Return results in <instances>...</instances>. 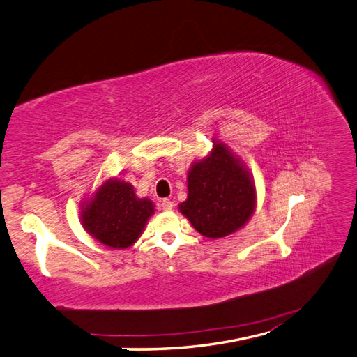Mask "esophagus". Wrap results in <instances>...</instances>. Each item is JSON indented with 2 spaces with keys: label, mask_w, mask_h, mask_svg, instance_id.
<instances>
[{
  "label": "esophagus",
  "mask_w": 357,
  "mask_h": 357,
  "mask_svg": "<svg viewBox=\"0 0 357 357\" xmlns=\"http://www.w3.org/2000/svg\"><path fill=\"white\" fill-rule=\"evenodd\" d=\"M161 208L164 209V211H172L173 209V202L169 199H162L161 200Z\"/></svg>",
  "instance_id": "obj_1"
}]
</instances>
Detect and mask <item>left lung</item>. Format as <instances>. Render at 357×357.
Returning <instances> with one entry per match:
<instances>
[{
    "label": "left lung",
    "mask_w": 357,
    "mask_h": 357,
    "mask_svg": "<svg viewBox=\"0 0 357 357\" xmlns=\"http://www.w3.org/2000/svg\"><path fill=\"white\" fill-rule=\"evenodd\" d=\"M188 196L179 211L206 238L217 240L240 231L257 208V188L240 158L218 140L187 175Z\"/></svg>",
    "instance_id": "left-lung-1"
}]
</instances>
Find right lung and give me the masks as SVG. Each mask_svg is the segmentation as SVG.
Returning <instances> with one entry per match:
<instances>
[{
  "label": "right lung",
  "instance_id": "right-lung-1",
  "mask_svg": "<svg viewBox=\"0 0 357 357\" xmlns=\"http://www.w3.org/2000/svg\"><path fill=\"white\" fill-rule=\"evenodd\" d=\"M79 209L84 231L107 248L121 250L140 238L155 205L151 199L137 196L130 182L109 178Z\"/></svg>",
  "mask_w": 357,
  "mask_h": 357
}]
</instances>
